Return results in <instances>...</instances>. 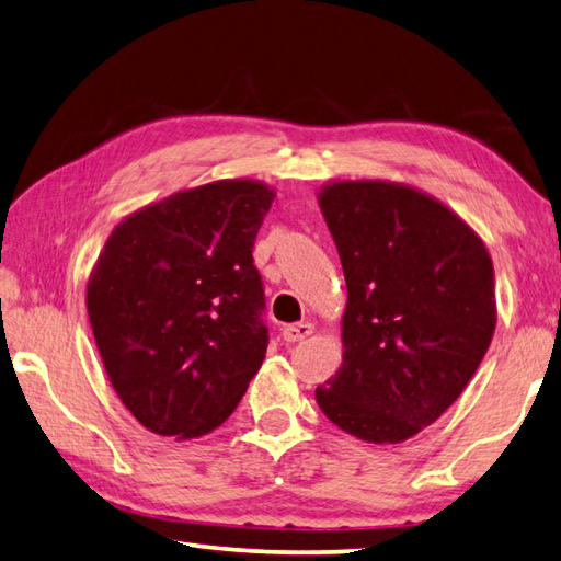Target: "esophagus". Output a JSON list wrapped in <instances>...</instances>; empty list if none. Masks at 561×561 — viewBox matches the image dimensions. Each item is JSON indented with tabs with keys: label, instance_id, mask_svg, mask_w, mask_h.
<instances>
[{
	"label": "esophagus",
	"instance_id": "1",
	"mask_svg": "<svg viewBox=\"0 0 561 561\" xmlns=\"http://www.w3.org/2000/svg\"><path fill=\"white\" fill-rule=\"evenodd\" d=\"M313 335V325L311 323H294L282 330V337L287 342H301L306 337Z\"/></svg>",
	"mask_w": 561,
	"mask_h": 561
}]
</instances>
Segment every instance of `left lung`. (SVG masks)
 <instances>
[{
	"label": "left lung",
	"mask_w": 561,
	"mask_h": 561,
	"mask_svg": "<svg viewBox=\"0 0 561 561\" xmlns=\"http://www.w3.org/2000/svg\"><path fill=\"white\" fill-rule=\"evenodd\" d=\"M318 205L347 308L342 366L316 388V402L366 444H402L460 398L490 350V250L444 202L404 183L332 181Z\"/></svg>",
	"instance_id": "8db88e82"
}]
</instances>
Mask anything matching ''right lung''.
Wrapping results in <instances>:
<instances>
[{
  "instance_id": "add662e5",
  "label": "right lung",
  "mask_w": 561,
  "mask_h": 561,
  "mask_svg": "<svg viewBox=\"0 0 561 561\" xmlns=\"http://www.w3.org/2000/svg\"><path fill=\"white\" fill-rule=\"evenodd\" d=\"M274 187L250 178L163 197L115 226L87 308L117 398L175 440L229 420L267 352L253 243Z\"/></svg>"
}]
</instances>
